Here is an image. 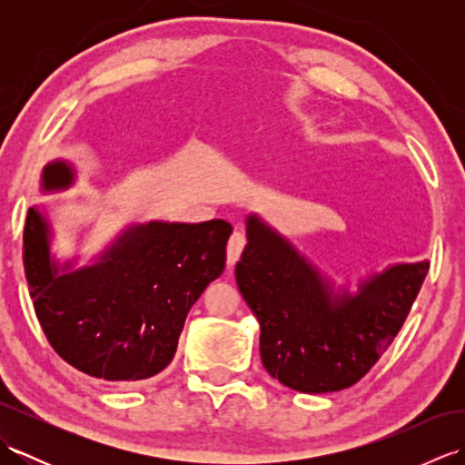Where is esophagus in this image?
I'll return each instance as SVG.
<instances>
[{
	"instance_id": "esophagus-1",
	"label": "esophagus",
	"mask_w": 465,
	"mask_h": 465,
	"mask_svg": "<svg viewBox=\"0 0 465 465\" xmlns=\"http://www.w3.org/2000/svg\"><path fill=\"white\" fill-rule=\"evenodd\" d=\"M243 248H245V235L242 232H233L230 242H227V265H230V268L240 260Z\"/></svg>"
}]
</instances>
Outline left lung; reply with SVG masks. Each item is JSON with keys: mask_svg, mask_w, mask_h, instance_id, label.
<instances>
[{"mask_svg": "<svg viewBox=\"0 0 465 465\" xmlns=\"http://www.w3.org/2000/svg\"><path fill=\"white\" fill-rule=\"evenodd\" d=\"M248 245L235 282L260 322L262 363L302 393L350 388L401 330L430 262L390 263L350 290L258 213L245 217Z\"/></svg>", "mask_w": 465, "mask_h": 465, "instance_id": "8db88e82", "label": "left lung"}]
</instances>
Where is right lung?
Listing matches in <instances>:
<instances>
[{
  "instance_id": "right-lung-1",
  "label": "right lung",
  "mask_w": 465,
  "mask_h": 465,
  "mask_svg": "<svg viewBox=\"0 0 465 465\" xmlns=\"http://www.w3.org/2000/svg\"><path fill=\"white\" fill-rule=\"evenodd\" d=\"M69 160L42 170L39 192L75 185ZM52 205L29 207L24 265L29 293L52 348L105 381H140L170 365L192 305L225 268L232 225L152 220L130 223L94 255L59 262Z\"/></svg>"
}]
</instances>
